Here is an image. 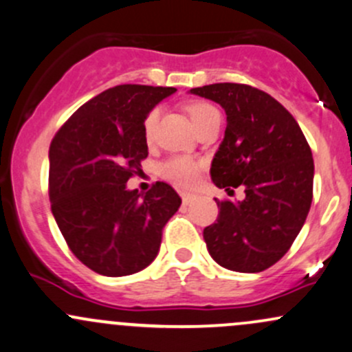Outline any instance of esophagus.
<instances>
[{
  "label": "esophagus",
  "mask_w": 352,
  "mask_h": 352,
  "mask_svg": "<svg viewBox=\"0 0 352 352\" xmlns=\"http://www.w3.org/2000/svg\"><path fill=\"white\" fill-rule=\"evenodd\" d=\"M180 195H182V202H184V204H190V202L195 199L194 194H187V192H182V194H180Z\"/></svg>",
  "instance_id": "34e87169"
}]
</instances>
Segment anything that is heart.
Segmentation results:
<instances>
[{"label": "heart", "instance_id": "1", "mask_svg": "<svg viewBox=\"0 0 352 352\" xmlns=\"http://www.w3.org/2000/svg\"><path fill=\"white\" fill-rule=\"evenodd\" d=\"M186 111L197 128L202 126L214 114H219L214 106L201 101L188 102V104H186ZM158 118H160V109L153 108L148 111L145 120H143V135H145V140L148 143L153 142ZM202 168H204V164L201 160H197V158L186 157V155H177V157L168 158V160L162 164L160 175L168 180V182L175 184V186L190 188L197 186Z\"/></svg>", "mask_w": 352, "mask_h": 352}]
</instances>
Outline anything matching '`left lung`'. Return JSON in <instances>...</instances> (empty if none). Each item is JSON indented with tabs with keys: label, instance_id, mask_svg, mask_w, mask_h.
<instances>
[{
	"label": "left lung",
	"instance_id": "left-lung-1",
	"mask_svg": "<svg viewBox=\"0 0 352 352\" xmlns=\"http://www.w3.org/2000/svg\"><path fill=\"white\" fill-rule=\"evenodd\" d=\"M221 104L228 116L210 179L244 201H216L219 216L204 229L207 251L232 272L258 273L290 250L314 195V158L295 118L256 87L221 82L190 89Z\"/></svg>",
	"mask_w": 352,
	"mask_h": 352
}]
</instances>
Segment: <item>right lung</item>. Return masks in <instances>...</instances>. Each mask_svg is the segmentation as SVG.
I'll use <instances>...</instances> for the list:
<instances>
[{"instance_id":"add662e5","label":"right lung","mask_w":352,"mask_h":352,"mask_svg":"<svg viewBox=\"0 0 352 352\" xmlns=\"http://www.w3.org/2000/svg\"><path fill=\"white\" fill-rule=\"evenodd\" d=\"M175 87L123 84L80 106L50 143L52 214L74 256L104 276L142 272L182 199L157 182L145 194L126 182L148 157L143 120Z\"/></svg>"}]
</instances>
